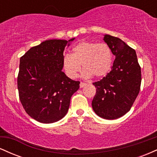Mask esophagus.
Returning a JSON list of instances; mask_svg holds the SVG:
<instances>
[{
	"mask_svg": "<svg viewBox=\"0 0 157 157\" xmlns=\"http://www.w3.org/2000/svg\"><path fill=\"white\" fill-rule=\"evenodd\" d=\"M86 85H87V84L85 83V82H81L80 84V88H83V87H85V86H86Z\"/></svg>",
	"mask_w": 157,
	"mask_h": 157,
	"instance_id": "34e87169",
	"label": "esophagus"
}]
</instances>
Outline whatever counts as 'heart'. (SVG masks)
Returning <instances> with one entry per match:
<instances>
[{
	"label": "heart",
	"instance_id": "heart-1",
	"mask_svg": "<svg viewBox=\"0 0 157 157\" xmlns=\"http://www.w3.org/2000/svg\"><path fill=\"white\" fill-rule=\"evenodd\" d=\"M113 55L105 44L82 41L75 45L71 55L67 54L63 59V66L68 77L75 79L78 76L82 66L83 77L102 78L111 68Z\"/></svg>",
	"mask_w": 157,
	"mask_h": 157
}]
</instances>
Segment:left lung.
<instances>
[{
    "label": "left lung",
    "instance_id": "8db88e82",
    "mask_svg": "<svg viewBox=\"0 0 157 157\" xmlns=\"http://www.w3.org/2000/svg\"><path fill=\"white\" fill-rule=\"evenodd\" d=\"M103 40L115 60L111 71L93 83L97 91L91 105L97 116L115 120L128 112L136 100L141 85V68L135 50L121 39L105 35Z\"/></svg>",
    "mask_w": 157,
    "mask_h": 157
}]
</instances>
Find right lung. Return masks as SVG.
Listing matches in <instances>:
<instances>
[{
	"instance_id": "1",
	"label": "right lung",
	"mask_w": 157,
	"mask_h": 157,
	"mask_svg": "<svg viewBox=\"0 0 157 157\" xmlns=\"http://www.w3.org/2000/svg\"><path fill=\"white\" fill-rule=\"evenodd\" d=\"M75 38L48 40L20 59L17 89L26 112L37 122L53 123L63 118L80 82L62 71L65 47Z\"/></svg>"
}]
</instances>
